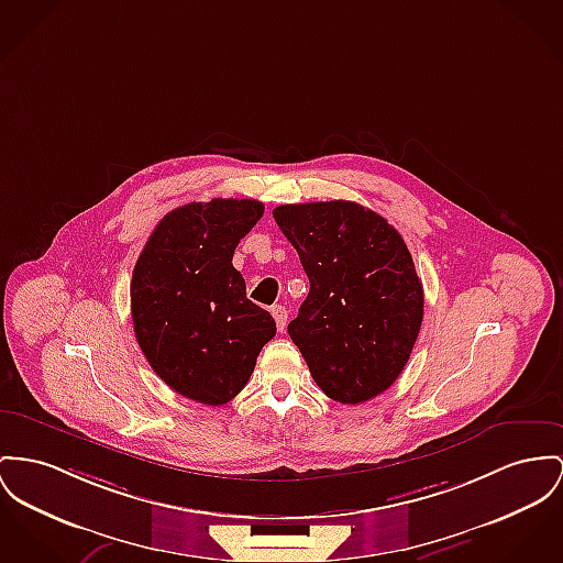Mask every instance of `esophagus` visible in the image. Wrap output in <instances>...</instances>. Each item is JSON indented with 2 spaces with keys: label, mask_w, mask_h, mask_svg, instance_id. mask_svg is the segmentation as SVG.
<instances>
[{
  "label": "esophagus",
  "mask_w": 563,
  "mask_h": 563,
  "mask_svg": "<svg viewBox=\"0 0 563 563\" xmlns=\"http://www.w3.org/2000/svg\"><path fill=\"white\" fill-rule=\"evenodd\" d=\"M271 313H273V318H275V322H277L279 333H284V331H286V322H288V311H286V307L273 305V307H271Z\"/></svg>",
  "instance_id": "esophagus-1"
}]
</instances>
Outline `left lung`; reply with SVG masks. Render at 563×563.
I'll return each instance as SVG.
<instances>
[{"mask_svg": "<svg viewBox=\"0 0 563 563\" xmlns=\"http://www.w3.org/2000/svg\"><path fill=\"white\" fill-rule=\"evenodd\" d=\"M273 218L309 277L288 333L313 382L339 404L374 399L404 372L422 324L424 295L406 241L350 200L282 205Z\"/></svg>", "mask_w": 563, "mask_h": 563, "instance_id": "1", "label": "left lung"}]
</instances>
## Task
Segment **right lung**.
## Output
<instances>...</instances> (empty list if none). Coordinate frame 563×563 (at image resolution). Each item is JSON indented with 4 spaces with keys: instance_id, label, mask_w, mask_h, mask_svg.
I'll return each instance as SVG.
<instances>
[{
    "instance_id": "right-lung-1",
    "label": "right lung",
    "mask_w": 563,
    "mask_h": 563,
    "mask_svg": "<svg viewBox=\"0 0 563 563\" xmlns=\"http://www.w3.org/2000/svg\"><path fill=\"white\" fill-rule=\"evenodd\" d=\"M252 198L189 202L155 225L132 273L136 341L175 393L224 406L247 384L273 316L247 299L232 266L239 241L263 218Z\"/></svg>"
}]
</instances>
